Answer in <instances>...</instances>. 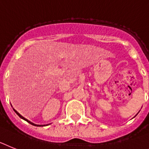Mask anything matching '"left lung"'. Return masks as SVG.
<instances>
[{"mask_svg": "<svg viewBox=\"0 0 149 149\" xmlns=\"http://www.w3.org/2000/svg\"><path fill=\"white\" fill-rule=\"evenodd\" d=\"M136 115H137V114H136Z\"/></svg>", "mask_w": 149, "mask_h": 149, "instance_id": "1", "label": "left lung"}]
</instances>
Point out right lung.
<instances>
[{"mask_svg":"<svg viewBox=\"0 0 149 149\" xmlns=\"http://www.w3.org/2000/svg\"><path fill=\"white\" fill-rule=\"evenodd\" d=\"M13 110H14V111H15V113L17 114L18 116H19V117H20V118H22V119H23V120H24V121H27V122H28V123H29V124H31V125H33V126H37V127H41V126H47V125H49H49H36V124H33V122H31V121H28V119H27V118H24V117H23V116H21L20 114H19V112H17V111L15 110V109H13Z\"/></svg>","mask_w":149,"mask_h":149,"instance_id":"add662e5","label":"right lung"}]
</instances>
